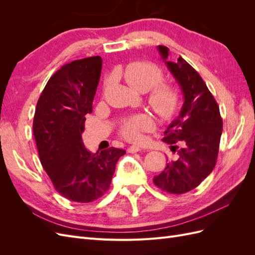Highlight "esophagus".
I'll return each mask as SVG.
<instances>
[{
    "label": "esophagus",
    "instance_id": "34e87169",
    "mask_svg": "<svg viewBox=\"0 0 255 255\" xmlns=\"http://www.w3.org/2000/svg\"><path fill=\"white\" fill-rule=\"evenodd\" d=\"M141 151L140 146H137V145H130L128 148V153H136V152H139Z\"/></svg>",
    "mask_w": 255,
    "mask_h": 255
}]
</instances>
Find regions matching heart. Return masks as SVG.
Listing matches in <instances>:
<instances>
[{
	"mask_svg": "<svg viewBox=\"0 0 255 255\" xmlns=\"http://www.w3.org/2000/svg\"><path fill=\"white\" fill-rule=\"evenodd\" d=\"M119 74L130 88L140 92L148 91L146 101L160 118L168 119L174 114L179 104V94L171 84L160 82L163 72L157 66L144 60L133 61ZM105 85L107 86V83ZM155 123L149 115L139 114L123 120L119 133L129 141H140L142 133L153 129Z\"/></svg>",
	"mask_w": 255,
	"mask_h": 255,
	"instance_id": "b5f03b06",
	"label": "heart"
}]
</instances>
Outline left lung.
Here are the masks:
<instances>
[{
  "instance_id": "8db88e82",
  "label": "left lung",
  "mask_w": 255,
  "mask_h": 255,
  "mask_svg": "<svg viewBox=\"0 0 255 255\" xmlns=\"http://www.w3.org/2000/svg\"><path fill=\"white\" fill-rule=\"evenodd\" d=\"M158 51L182 88L184 104L163 138L172 152L176 151L177 158L167 160L164 171L154 176L153 182L169 194L181 195L195 189L213 171L219 151L222 118L217 102L195 69L181 56L176 63L167 61L169 49L165 45H158Z\"/></svg>"
}]
</instances>
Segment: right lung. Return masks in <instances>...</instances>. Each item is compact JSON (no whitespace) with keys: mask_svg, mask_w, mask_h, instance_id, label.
<instances>
[{"mask_svg":"<svg viewBox=\"0 0 255 255\" xmlns=\"http://www.w3.org/2000/svg\"><path fill=\"white\" fill-rule=\"evenodd\" d=\"M101 69L100 56L63 66L45 85L35 111L33 132L40 163L56 191L74 202L102 197L110 189L116 164L126 154L114 146L91 153L82 140Z\"/></svg>","mask_w":255,"mask_h":255,"instance_id":"1","label":"right lung"}]
</instances>
